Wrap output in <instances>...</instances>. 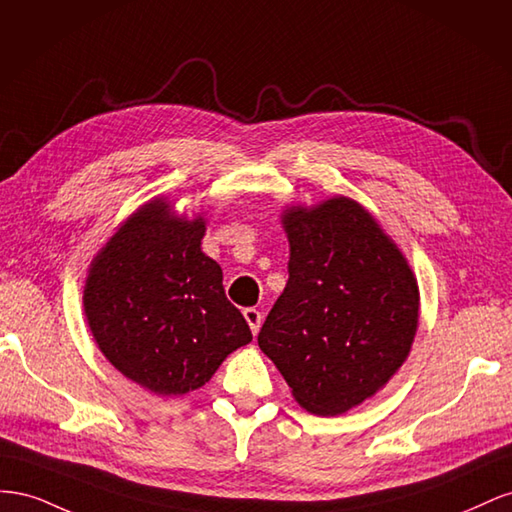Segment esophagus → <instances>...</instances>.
I'll list each match as a JSON object with an SVG mask.
<instances>
[{"label":"esophagus","instance_id":"1","mask_svg":"<svg viewBox=\"0 0 512 512\" xmlns=\"http://www.w3.org/2000/svg\"><path fill=\"white\" fill-rule=\"evenodd\" d=\"M244 319L248 321V326H251V332L257 334V332H259V326H261V319H264V315H261L257 309H244Z\"/></svg>","mask_w":512,"mask_h":512}]
</instances>
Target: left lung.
<instances>
[{
  "instance_id": "obj_1",
  "label": "left lung",
  "mask_w": 512,
  "mask_h": 512,
  "mask_svg": "<svg viewBox=\"0 0 512 512\" xmlns=\"http://www.w3.org/2000/svg\"><path fill=\"white\" fill-rule=\"evenodd\" d=\"M281 221L289 281L257 343L306 412L345 414L386 386L410 354L416 276L354 199L294 206Z\"/></svg>"
}]
</instances>
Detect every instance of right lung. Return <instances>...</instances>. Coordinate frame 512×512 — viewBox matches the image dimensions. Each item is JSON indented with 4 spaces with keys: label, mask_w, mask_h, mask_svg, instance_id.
Instances as JSON below:
<instances>
[{
    "label": "right lung",
    "mask_w": 512,
    "mask_h": 512,
    "mask_svg": "<svg viewBox=\"0 0 512 512\" xmlns=\"http://www.w3.org/2000/svg\"><path fill=\"white\" fill-rule=\"evenodd\" d=\"M203 216H173L167 199L130 214L94 257L83 309L94 341L128 379L154 394L201 388L253 334L201 251Z\"/></svg>",
    "instance_id": "right-lung-1"
}]
</instances>
